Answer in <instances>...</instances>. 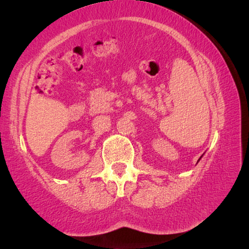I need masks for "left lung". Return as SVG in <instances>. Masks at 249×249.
Listing matches in <instances>:
<instances>
[{
    "label": "left lung",
    "mask_w": 249,
    "mask_h": 249,
    "mask_svg": "<svg viewBox=\"0 0 249 249\" xmlns=\"http://www.w3.org/2000/svg\"><path fill=\"white\" fill-rule=\"evenodd\" d=\"M200 159H201V158H200ZM200 159H199V160H200ZM199 160H197V161H199Z\"/></svg>",
    "instance_id": "8db88e82"
}]
</instances>
